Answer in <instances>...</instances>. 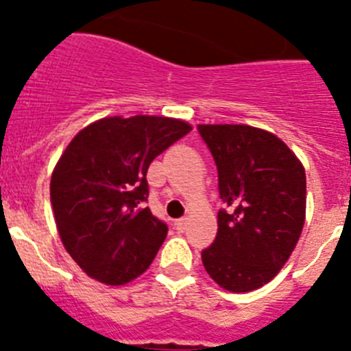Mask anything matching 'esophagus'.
Segmentation results:
<instances>
[{"label":"esophagus","mask_w":351,"mask_h":351,"mask_svg":"<svg viewBox=\"0 0 351 351\" xmlns=\"http://www.w3.org/2000/svg\"><path fill=\"white\" fill-rule=\"evenodd\" d=\"M187 222H189L187 219H178V220H176V222H175L176 229H178L180 232H183V230L187 229Z\"/></svg>","instance_id":"1"}]
</instances>
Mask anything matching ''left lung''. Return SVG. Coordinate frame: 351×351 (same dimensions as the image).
<instances>
[{
    "label": "left lung",
    "mask_w": 351,
    "mask_h": 351,
    "mask_svg": "<svg viewBox=\"0 0 351 351\" xmlns=\"http://www.w3.org/2000/svg\"><path fill=\"white\" fill-rule=\"evenodd\" d=\"M219 169V230L203 266L229 292H252L280 273L301 238L306 173L276 134L245 124H199Z\"/></svg>",
    "instance_id": "obj_1"
}]
</instances>
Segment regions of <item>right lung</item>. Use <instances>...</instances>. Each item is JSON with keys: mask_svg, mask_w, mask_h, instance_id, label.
<instances>
[{"mask_svg": "<svg viewBox=\"0 0 351 351\" xmlns=\"http://www.w3.org/2000/svg\"><path fill=\"white\" fill-rule=\"evenodd\" d=\"M192 131L180 119L105 117L69 141L50 178V203L66 252L87 276L125 285L152 264L168 226L148 208V166Z\"/></svg>", "mask_w": 351, "mask_h": 351, "instance_id": "1", "label": "right lung"}]
</instances>
